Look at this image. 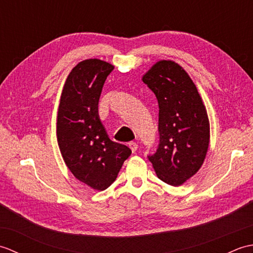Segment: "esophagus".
Listing matches in <instances>:
<instances>
[{"instance_id":"34e87169","label":"esophagus","mask_w":253,"mask_h":253,"mask_svg":"<svg viewBox=\"0 0 253 253\" xmlns=\"http://www.w3.org/2000/svg\"><path fill=\"white\" fill-rule=\"evenodd\" d=\"M129 148L131 149V151H132V152H136V151H137V149H138V144H137L136 142L131 141V142H129Z\"/></svg>"}]
</instances>
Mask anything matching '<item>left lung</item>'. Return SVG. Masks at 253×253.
Masks as SVG:
<instances>
[{
  "mask_svg": "<svg viewBox=\"0 0 253 253\" xmlns=\"http://www.w3.org/2000/svg\"><path fill=\"white\" fill-rule=\"evenodd\" d=\"M159 103L160 142L148 155L158 177L179 186L200 169L210 141V125L196 84L173 61H160L142 77Z\"/></svg>",
  "mask_w": 253,
  "mask_h": 253,
  "instance_id": "obj_1",
  "label": "left lung"
}]
</instances>
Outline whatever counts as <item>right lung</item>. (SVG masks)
Returning a JSON list of instances; mask_svg holds the SVG:
<instances>
[{
	"instance_id": "obj_1",
	"label": "right lung",
	"mask_w": 253,
	"mask_h": 253,
	"mask_svg": "<svg viewBox=\"0 0 253 253\" xmlns=\"http://www.w3.org/2000/svg\"><path fill=\"white\" fill-rule=\"evenodd\" d=\"M114 69L90 58L75 66L64 84L57 113V142L73 175L95 190H105L118 175L131 150L112 141L98 114L102 88Z\"/></svg>"
}]
</instances>
